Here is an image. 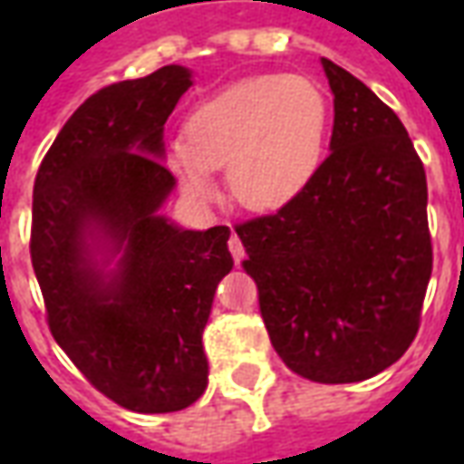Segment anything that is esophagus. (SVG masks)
Listing matches in <instances>:
<instances>
[{
	"label": "esophagus",
	"mask_w": 464,
	"mask_h": 464,
	"mask_svg": "<svg viewBox=\"0 0 464 464\" xmlns=\"http://www.w3.org/2000/svg\"><path fill=\"white\" fill-rule=\"evenodd\" d=\"M228 251H231L233 261H236V263H241V261H243V256H246V251H243L241 238H238L236 233H233L231 238H228Z\"/></svg>",
	"instance_id": "34e87169"
}]
</instances>
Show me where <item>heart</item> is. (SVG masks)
<instances>
[{
	"instance_id": "1",
	"label": "heart",
	"mask_w": 464,
	"mask_h": 464,
	"mask_svg": "<svg viewBox=\"0 0 464 464\" xmlns=\"http://www.w3.org/2000/svg\"><path fill=\"white\" fill-rule=\"evenodd\" d=\"M328 99L291 74H266L226 86L193 106L171 169L188 193H213V169H226L233 198L273 211L301 196L318 171L328 136Z\"/></svg>"
}]
</instances>
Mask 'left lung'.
Instances as JSON below:
<instances>
[{
  "instance_id": "1",
  "label": "left lung",
  "mask_w": 464,
  "mask_h": 464,
  "mask_svg": "<svg viewBox=\"0 0 464 464\" xmlns=\"http://www.w3.org/2000/svg\"><path fill=\"white\" fill-rule=\"evenodd\" d=\"M331 156L276 213L236 223L281 360L313 382H358L415 341L432 273L428 181L398 114L323 59Z\"/></svg>"
}]
</instances>
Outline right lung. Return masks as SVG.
<instances>
[{
    "label": "right lung",
    "instance_id": "1",
    "mask_svg": "<svg viewBox=\"0 0 464 464\" xmlns=\"http://www.w3.org/2000/svg\"><path fill=\"white\" fill-rule=\"evenodd\" d=\"M191 86L186 66L89 96L46 151L32 201V266L54 341L116 405L176 412L208 385L203 328L233 268L228 226L183 231L159 216L176 179L163 123ZM120 256L104 274L95 251Z\"/></svg>",
    "mask_w": 464,
    "mask_h": 464
}]
</instances>
